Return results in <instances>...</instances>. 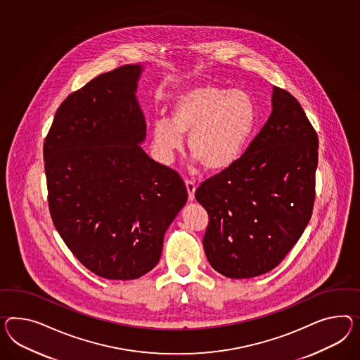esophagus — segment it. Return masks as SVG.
<instances>
[{
    "instance_id": "1",
    "label": "esophagus",
    "mask_w": 360,
    "mask_h": 360,
    "mask_svg": "<svg viewBox=\"0 0 360 360\" xmlns=\"http://www.w3.org/2000/svg\"><path fill=\"white\" fill-rule=\"evenodd\" d=\"M185 186H186V191H188V200H189V201H193L195 185H194L193 181L186 180V181H185Z\"/></svg>"
}]
</instances>
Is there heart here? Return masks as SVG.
I'll use <instances>...</instances> for the list:
<instances>
[{
  "label": "heart",
  "instance_id": "heart-1",
  "mask_svg": "<svg viewBox=\"0 0 360 360\" xmlns=\"http://www.w3.org/2000/svg\"><path fill=\"white\" fill-rule=\"evenodd\" d=\"M256 105L241 89L197 84L175 95L169 120L153 125V148L162 163H171L184 145L205 169L218 172L239 159L256 125Z\"/></svg>",
  "mask_w": 360,
  "mask_h": 360
}]
</instances>
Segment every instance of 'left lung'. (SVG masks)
Instances as JSON below:
<instances>
[{"label": "left lung", "instance_id": "1", "mask_svg": "<svg viewBox=\"0 0 360 360\" xmlns=\"http://www.w3.org/2000/svg\"><path fill=\"white\" fill-rule=\"evenodd\" d=\"M271 107L247 151L195 191L209 214L205 253L224 277L244 279L273 270L312 215L317 134L291 94L274 86Z\"/></svg>", "mask_w": 360, "mask_h": 360}]
</instances>
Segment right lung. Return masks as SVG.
I'll return each mask as SVG.
<instances>
[{"instance_id":"right-lung-1","label":"right lung","mask_w":360,"mask_h":360,"mask_svg":"<svg viewBox=\"0 0 360 360\" xmlns=\"http://www.w3.org/2000/svg\"><path fill=\"white\" fill-rule=\"evenodd\" d=\"M142 65L101 74L60 105L44 142L56 230L82 265L129 281L157 266L167 229L188 192L174 169L141 148Z\"/></svg>"}]
</instances>
